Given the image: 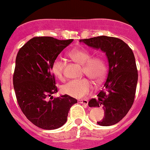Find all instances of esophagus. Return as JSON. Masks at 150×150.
Returning a JSON list of instances; mask_svg holds the SVG:
<instances>
[{
    "instance_id": "esophagus-1",
    "label": "esophagus",
    "mask_w": 150,
    "mask_h": 150,
    "mask_svg": "<svg viewBox=\"0 0 150 150\" xmlns=\"http://www.w3.org/2000/svg\"><path fill=\"white\" fill-rule=\"evenodd\" d=\"M79 103H82V104H84V105H85V106H87V105L88 104V100H79Z\"/></svg>"
}]
</instances>
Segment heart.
I'll return each mask as SVG.
<instances>
[{
	"label": "heart",
	"instance_id": "obj_1",
	"mask_svg": "<svg viewBox=\"0 0 150 150\" xmlns=\"http://www.w3.org/2000/svg\"><path fill=\"white\" fill-rule=\"evenodd\" d=\"M71 59L83 65L82 72L94 81H100L103 78L106 71V62L100 56L91 57V53L84 48L73 49L69 53ZM64 62L61 58L57 57L53 61L51 71L57 78L63 79ZM93 90V84L88 79H74L63 84L61 91L64 94L74 98H82L89 94Z\"/></svg>",
	"mask_w": 150,
	"mask_h": 150
}]
</instances>
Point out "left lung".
<instances>
[{
    "mask_svg": "<svg viewBox=\"0 0 150 150\" xmlns=\"http://www.w3.org/2000/svg\"><path fill=\"white\" fill-rule=\"evenodd\" d=\"M80 42L106 53L109 62L106 81L97 98L91 99L88 105L103 107L104 117L97 122L99 125H113L125 116L134 103L138 79L134 53L117 38L103 35L82 39Z\"/></svg>",
    "mask_w": 150,
    "mask_h": 150,
    "instance_id": "8db88e82",
    "label": "left lung"
}]
</instances>
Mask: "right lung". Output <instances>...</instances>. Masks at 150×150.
Masks as SVG:
<instances>
[{
	"mask_svg": "<svg viewBox=\"0 0 150 150\" xmlns=\"http://www.w3.org/2000/svg\"><path fill=\"white\" fill-rule=\"evenodd\" d=\"M73 39L58 40L35 37L19 49L16 58L13 88L23 114L37 127L45 130L59 128L67 121L68 113L76 99L62 95L47 100L57 92L51 65Z\"/></svg>",
	"mask_w": 150,
	"mask_h": 150,
	"instance_id": "obj_1",
	"label": "right lung"
}]
</instances>
